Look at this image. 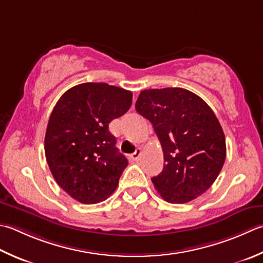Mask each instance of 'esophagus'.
I'll return each instance as SVG.
<instances>
[{
  "label": "esophagus",
  "mask_w": 263,
  "mask_h": 263,
  "mask_svg": "<svg viewBox=\"0 0 263 263\" xmlns=\"http://www.w3.org/2000/svg\"><path fill=\"white\" fill-rule=\"evenodd\" d=\"M140 156H141V149L140 148H137L136 152L131 155V158L133 159V161H138V159L140 158Z\"/></svg>",
  "instance_id": "esophagus-1"
}]
</instances>
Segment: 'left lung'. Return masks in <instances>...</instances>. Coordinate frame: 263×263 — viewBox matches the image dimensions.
I'll use <instances>...</instances> for the list:
<instances>
[{
	"mask_svg": "<svg viewBox=\"0 0 263 263\" xmlns=\"http://www.w3.org/2000/svg\"><path fill=\"white\" fill-rule=\"evenodd\" d=\"M136 110L152 123L164 153V167L152 178L158 194L183 204L204 194L226 159V139L217 116L202 98L182 87L140 92Z\"/></svg>",
	"mask_w": 263,
	"mask_h": 263,
	"instance_id": "obj_1",
	"label": "left lung"
}]
</instances>
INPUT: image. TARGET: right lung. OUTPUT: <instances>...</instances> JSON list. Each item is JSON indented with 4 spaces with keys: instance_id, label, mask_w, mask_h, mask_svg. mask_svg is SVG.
Segmentation results:
<instances>
[{
    "instance_id": "right-lung-1",
    "label": "right lung",
    "mask_w": 263,
    "mask_h": 263,
    "mask_svg": "<svg viewBox=\"0 0 263 263\" xmlns=\"http://www.w3.org/2000/svg\"><path fill=\"white\" fill-rule=\"evenodd\" d=\"M131 104V91L83 83L67 90L51 112L44 139L46 162L57 183L80 203H100L117 188L127 159L118 153L108 126Z\"/></svg>"
}]
</instances>
